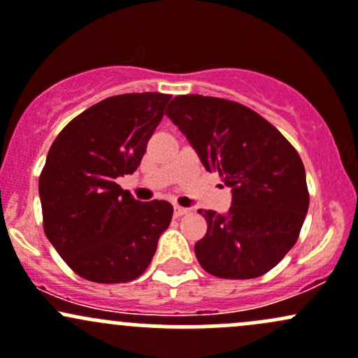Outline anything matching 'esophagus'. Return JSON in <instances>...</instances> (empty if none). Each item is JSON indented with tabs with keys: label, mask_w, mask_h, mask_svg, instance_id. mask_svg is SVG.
I'll return each instance as SVG.
<instances>
[{
	"label": "esophagus",
	"mask_w": 358,
	"mask_h": 358,
	"mask_svg": "<svg viewBox=\"0 0 358 358\" xmlns=\"http://www.w3.org/2000/svg\"><path fill=\"white\" fill-rule=\"evenodd\" d=\"M187 213H189V210H187V208H182V206H176V208H174L176 218H180V216L187 215Z\"/></svg>",
	"instance_id": "34e87169"
}]
</instances>
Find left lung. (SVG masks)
I'll list each match as a JSON object with an SVG mask.
<instances>
[{"label": "left lung", "instance_id": "obj_1", "mask_svg": "<svg viewBox=\"0 0 358 358\" xmlns=\"http://www.w3.org/2000/svg\"><path fill=\"white\" fill-rule=\"evenodd\" d=\"M166 115L186 135L208 172L231 187L224 215L199 210L208 231L194 245L208 274L255 279L294 247L309 192L303 160L264 116L243 104L199 94L176 96Z\"/></svg>", "mask_w": 358, "mask_h": 358}]
</instances>
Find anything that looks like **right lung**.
<instances>
[{
	"mask_svg": "<svg viewBox=\"0 0 358 358\" xmlns=\"http://www.w3.org/2000/svg\"><path fill=\"white\" fill-rule=\"evenodd\" d=\"M169 99L162 92L111 96L71 120L52 143L38 179L43 231L83 279L140 277L171 224V203H140L115 182L140 166Z\"/></svg>",
	"mask_w": 358,
	"mask_h": 358,
	"instance_id": "right-lung-1",
	"label": "right lung"
}]
</instances>
